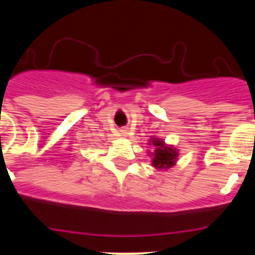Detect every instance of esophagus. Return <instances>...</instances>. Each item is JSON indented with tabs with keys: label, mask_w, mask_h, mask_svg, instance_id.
I'll return each mask as SVG.
<instances>
[{
	"label": "esophagus",
	"mask_w": 255,
	"mask_h": 255,
	"mask_svg": "<svg viewBox=\"0 0 255 255\" xmlns=\"http://www.w3.org/2000/svg\"><path fill=\"white\" fill-rule=\"evenodd\" d=\"M121 134H123L124 136H126V135H129V132H128V130H121Z\"/></svg>",
	"instance_id": "1"
}]
</instances>
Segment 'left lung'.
<instances>
[{
  "label": "left lung",
  "instance_id": "obj_1",
  "mask_svg": "<svg viewBox=\"0 0 255 255\" xmlns=\"http://www.w3.org/2000/svg\"><path fill=\"white\" fill-rule=\"evenodd\" d=\"M152 144L155 147L153 153V166L155 168H168L175 164L177 158V150L172 147H166L164 143L158 139H153Z\"/></svg>",
  "mask_w": 255,
  "mask_h": 255
}]
</instances>
